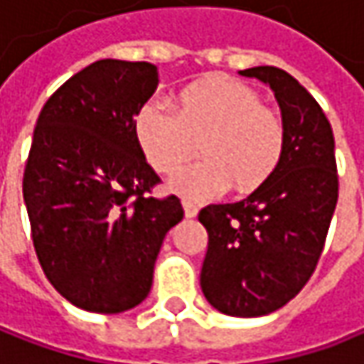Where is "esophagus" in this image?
<instances>
[{
	"instance_id": "obj_1",
	"label": "esophagus",
	"mask_w": 364,
	"mask_h": 364,
	"mask_svg": "<svg viewBox=\"0 0 364 364\" xmlns=\"http://www.w3.org/2000/svg\"><path fill=\"white\" fill-rule=\"evenodd\" d=\"M182 207H184V215L188 218V220H193L198 215V207H196L195 203H191V200H184L182 203Z\"/></svg>"
}]
</instances>
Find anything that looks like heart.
Returning a JSON list of instances; mask_svg holds the SVG:
<instances>
[{
    "instance_id": "obj_1",
    "label": "heart",
    "mask_w": 364,
    "mask_h": 364,
    "mask_svg": "<svg viewBox=\"0 0 364 364\" xmlns=\"http://www.w3.org/2000/svg\"><path fill=\"white\" fill-rule=\"evenodd\" d=\"M173 107L176 114L149 101L132 124L146 164L159 173L180 168L198 144L203 159L168 180L173 195L200 203L223 195L232 184L238 193H252L279 166L284 122L247 85L207 76L178 92Z\"/></svg>"
}]
</instances>
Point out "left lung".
I'll list each match as a JSON object with an SVG mask.
<instances>
[{
  "mask_svg": "<svg viewBox=\"0 0 364 364\" xmlns=\"http://www.w3.org/2000/svg\"><path fill=\"white\" fill-rule=\"evenodd\" d=\"M240 74L273 91L286 144L261 188L198 213L209 234L200 288L223 315L261 317L294 299L317 267L338 203L336 144L323 109L294 76L273 65Z\"/></svg>",
  "mask_w": 364,
  "mask_h": 364,
  "instance_id": "left-lung-1",
  "label": "left lung"
}]
</instances>
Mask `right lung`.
I'll return each mask as SVG.
<instances>
[{
  "label": "right lung",
  "instance_id": "obj_1",
  "mask_svg": "<svg viewBox=\"0 0 364 364\" xmlns=\"http://www.w3.org/2000/svg\"><path fill=\"white\" fill-rule=\"evenodd\" d=\"M159 85L149 62L99 60L41 109L22 193L33 245L51 286L78 309L114 315L141 304L169 230L184 218L134 136Z\"/></svg>",
  "mask_w": 364,
  "mask_h": 364
}]
</instances>
